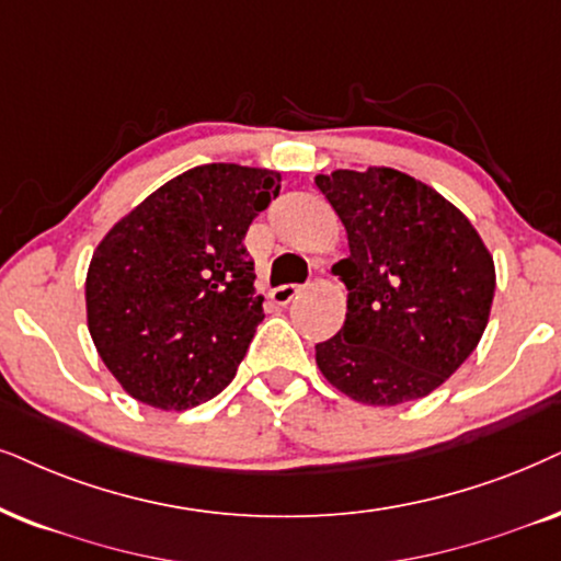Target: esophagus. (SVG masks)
<instances>
[{
    "label": "esophagus",
    "mask_w": 561,
    "mask_h": 561,
    "mask_svg": "<svg viewBox=\"0 0 561 561\" xmlns=\"http://www.w3.org/2000/svg\"><path fill=\"white\" fill-rule=\"evenodd\" d=\"M300 293H302L300 285H282V287L272 289V300L276 305H287V302H293Z\"/></svg>",
    "instance_id": "esophagus-1"
}]
</instances>
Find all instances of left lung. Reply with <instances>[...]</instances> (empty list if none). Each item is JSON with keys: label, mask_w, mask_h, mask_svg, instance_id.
<instances>
[{"label": "left lung", "mask_w": 561, "mask_h": 561, "mask_svg": "<svg viewBox=\"0 0 561 561\" xmlns=\"http://www.w3.org/2000/svg\"><path fill=\"white\" fill-rule=\"evenodd\" d=\"M316 186L344 222L346 321L316 344L333 388L396 407L443 386L477 350L494 297V261L460 209L393 168L333 170Z\"/></svg>", "instance_id": "left-lung-1"}]
</instances>
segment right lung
<instances>
[{
	"mask_svg": "<svg viewBox=\"0 0 561 561\" xmlns=\"http://www.w3.org/2000/svg\"><path fill=\"white\" fill-rule=\"evenodd\" d=\"M279 183L266 168L196 165L113 225L92 253L90 336L137 401L183 411L236 378L264 321L243 240Z\"/></svg>",
	"mask_w": 561,
	"mask_h": 561,
	"instance_id": "add662e5",
	"label": "right lung"
}]
</instances>
